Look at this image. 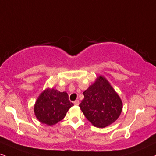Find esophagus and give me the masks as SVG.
Instances as JSON below:
<instances>
[{
	"instance_id": "esophagus-1",
	"label": "esophagus",
	"mask_w": 156,
	"mask_h": 156,
	"mask_svg": "<svg viewBox=\"0 0 156 156\" xmlns=\"http://www.w3.org/2000/svg\"><path fill=\"white\" fill-rule=\"evenodd\" d=\"M73 103H74L75 105L78 106V104H79V101H78V100H76V101H75L73 102Z\"/></svg>"
}]
</instances>
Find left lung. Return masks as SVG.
Segmentation results:
<instances>
[{"mask_svg": "<svg viewBox=\"0 0 156 156\" xmlns=\"http://www.w3.org/2000/svg\"><path fill=\"white\" fill-rule=\"evenodd\" d=\"M83 95L79 106L85 117L96 127L104 128L112 125L122 113V99L101 75L85 90Z\"/></svg>", "mask_w": 156, "mask_h": 156, "instance_id": "obj_1", "label": "left lung"}]
</instances>
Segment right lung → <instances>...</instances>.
Masks as SVG:
<instances>
[{
    "label": "right lung",
    "instance_id": "add662e5",
    "mask_svg": "<svg viewBox=\"0 0 156 156\" xmlns=\"http://www.w3.org/2000/svg\"><path fill=\"white\" fill-rule=\"evenodd\" d=\"M73 106V104L69 101L68 94L66 91L47 88L37 98L34 112L41 123L52 126L63 119Z\"/></svg>",
    "mask_w": 156,
    "mask_h": 156
}]
</instances>
